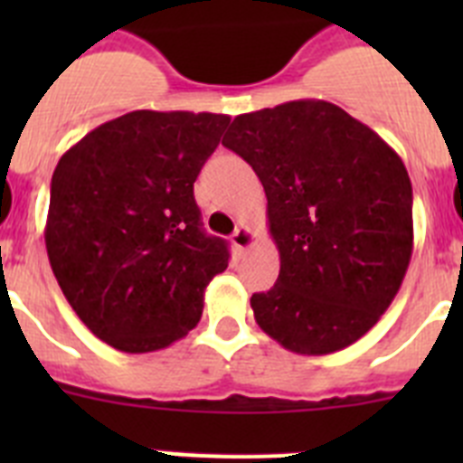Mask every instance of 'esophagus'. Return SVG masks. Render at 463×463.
I'll return each mask as SVG.
<instances>
[{
    "label": "esophagus",
    "mask_w": 463,
    "mask_h": 463,
    "mask_svg": "<svg viewBox=\"0 0 463 463\" xmlns=\"http://www.w3.org/2000/svg\"><path fill=\"white\" fill-rule=\"evenodd\" d=\"M232 243H234L236 250L245 252L248 248H252V245H255V232H252L250 227L241 224V227L234 232V236H232Z\"/></svg>",
    "instance_id": "obj_1"
}]
</instances>
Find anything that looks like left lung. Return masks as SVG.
<instances>
[{
	"label": "left lung",
	"instance_id": "8db88e82",
	"mask_svg": "<svg viewBox=\"0 0 463 463\" xmlns=\"http://www.w3.org/2000/svg\"><path fill=\"white\" fill-rule=\"evenodd\" d=\"M222 146L267 192L280 273L250 306L297 354L353 345L390 308L412 255V185L399 155L322 99L236 116Z\"/></svg>",
	"mask_w": 463,
	"mask_h": 463
}]
</instances>
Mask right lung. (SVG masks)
Wrapping results in <instances>:
<instances>
[{
  "mask_svg": "<svg viewBox=\"0 0 463 463\" xmlns=\"http://www.w3.org/2000/svg\"><path fill=\"white\" fill-rule=\"evenodd\" d=\"M229 116L132 110L85 134L51 183L46 250L62 294L120 353L169 347L202 320L203 289L227 269L194 181Z\"/></svg>",
  "mask_w": 463,
  "mask_h": 463,
  "instance_id": "right-lung-1",
  "label": "right lung"
}]
</instances>
